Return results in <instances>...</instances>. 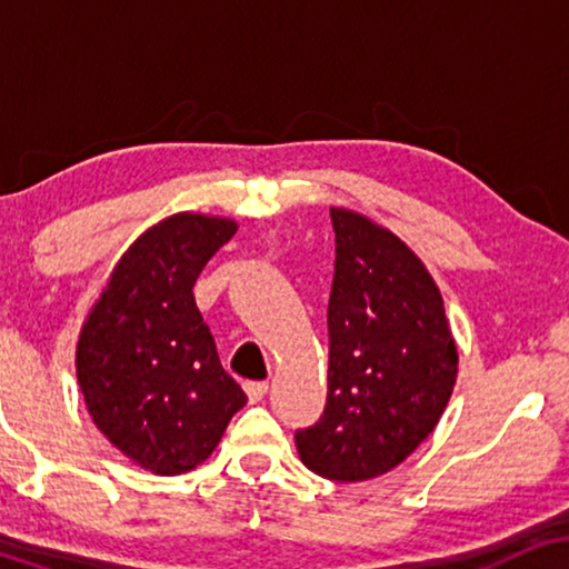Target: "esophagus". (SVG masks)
<instances>
[{
	"instance_id": "obj_1",
	"label": "esophagus",
	"mask_w": 569,
	"mask_h": 569,
	"mask_svg": "<svg viewBox=\"0 0 569 569\" xmlns=\"http://www.w3.org/2000/svg\"><path fill=\"white\" fill-rule=\"evenodd\" d=\"M243 388H246L248 401L256 403V401H261L263 396H267V391H269V383H263V380H251V383H246Z\"/></svg>"
}]
</instances>
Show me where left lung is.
<instances>
[{
    "label": "left lung",
    "mask_w": 569,
    "mask_h": 569,
    "mask_svg": "<svg viewBox=\"0 0 569 569\" xmlns=\"http://www.w3.org/2000/svg\"><path fill=\"white\" fill-rule=\"evenodd\" d=\"M329 393L295 432L318 477L368 481L396 469L440 422L458 376L442 295L422 259L370 217L331 207Z\"/></svg>",
    "instance_id": "obj_1"
}]
</instances>
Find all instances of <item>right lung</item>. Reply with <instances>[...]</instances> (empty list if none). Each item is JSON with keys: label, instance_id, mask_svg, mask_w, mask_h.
<instances>
[{"label": "right lung", "instance_id": "right-lung-1", "mask_svg": "<svg viewBox=\"0 0 569 569\" xmlns=\"http://www.w3.org/2000/svg\"><path fill=\"white\" fill-rule=\"evenodd\" d=\"M236 230L230 217L201 212L147 228L116 261L77 339L90 419L113 448L160 477L204 463L246 403L191 292Z\"/></svg>", "mask_w": 569, "mask_h": 569}]
</instances>
